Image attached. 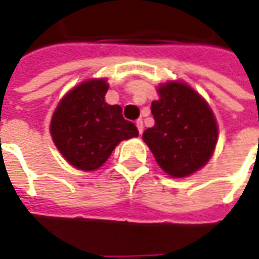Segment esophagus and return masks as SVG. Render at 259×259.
I'll return each mask as SVG.
<instances>
[{
  "instance_id": "34e87169",
  "label": "esophagus",
  "mask_w": 259,
  "mask_h": 259,
  "mask_svg": "<svg viewBox=\"0 0 259 259\" xmlns=\"http://www.w3.org/2000/svg\"><path fill=\"white\" fill-rule=\"evenodd\" d=\"M136 126H138L139 133L142 135V133H143V121H142V120H140V119H139V120L136 121Z\"/></svg>"
}]
</instances>
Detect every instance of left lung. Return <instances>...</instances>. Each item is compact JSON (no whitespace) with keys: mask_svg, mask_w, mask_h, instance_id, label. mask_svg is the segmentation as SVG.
<instances>
[{"mask_svg":"<svg viewBox=\"0 0 259 259\" xmlns=\"http://www.w3.org/2000/svg\"><path fill=\"white\" fill-rule=\"evenodd\" d=\"M160 99L152 103L155 126L143 140L166 174L183 178L209 160L217 145L218 127L208 103L181 81L159 87Z\"/></svg>","mask_w":259,"mask_h":259,"instance_id":"8db88e82","label":"left lung"}]
</instances>
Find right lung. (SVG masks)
Returning a JSON list of instances; mask_svg holds the SVG:
<instances>
[{
    "label": "right lung",
    "instance_id": "1",
    "mask_svg": "<svg viewBox=\"0 0 259 259\" xmlns=\"http://www.w3.org/2000/svg\"><path fill=\"white\" fill-rule=\"evenodd\" d=\"M106 80H89L74 87L60 102L51 119V136L68 163L94 170L109 159L121 140L139 136L120 106L104 102Z\"/></svg>",
    "mask_w": 259,
    "mask_h": 259
}]
</instances>
